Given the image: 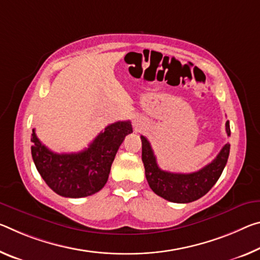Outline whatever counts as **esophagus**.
<instances>
[{"instance_id": "1", "label": "esophagus", "mask_w": 260, "mask_h": 260, "mask_svg": "<svg viewBox=\"0 0 260 260\" xmlns=\"http://www.w3.org/2000/svg\"><path fill=\"white\" fill-rule=\"evenodd\" d=\"M145 125H146L145 119H143L142 117H140V115H137V117L133 119V126H134L135 131H141L143 127H145Z\"/></svg>"}]
</instances>
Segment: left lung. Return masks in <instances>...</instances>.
I'll return each mask as SVG.
<instances>
[{
	"label": "left lung",
	"mask_w": 260,
	"mask_h": 260,
	"mask_svg": "<svg viewBox=\"0 0 260 260\" xmlns=\"http://www.w3.org/2000/svg\"><path fill=\"white\" fill-rule=\"evenodd\" d=\"M225 131L230 137L229 121L225 122ZM141 141L142 162L150 188L163 199L178 204H187L198 200L214 186L223 171L230 151V145L225 143L215 159L199 171L192 174H175L164 171L158 167L147 138L141 135Z\"/></svg>",
	"instance_id": "left-lung-1"
}]
</instances>
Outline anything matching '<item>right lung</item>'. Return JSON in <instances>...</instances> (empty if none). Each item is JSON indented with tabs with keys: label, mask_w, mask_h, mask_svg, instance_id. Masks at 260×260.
I'll return each instance as SVG.
<instances>
[{
	"label": "right lung",
	"mask_w": 260,
	"mask_h": 260,
	"mask_svg": "<svg viewBox=\"0 0 260 260\" xmlns=\"http://www.w3.org/2000/svg\"><path fill=\"white\" fill-rule=\"evenodd\" d=\"M133 133L132 123L117 121L101 132L86 149L56 154L39 141L35 129L31 154L36 168L49 187L66 198L94 194L108 182L111 166L126 135Z\"/></svg>",
	"instance_id": "add662e5"
}]
</instances>
